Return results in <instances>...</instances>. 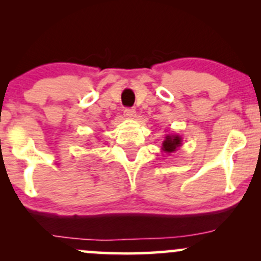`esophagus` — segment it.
<instances>
[{"instance_id": "esophagus-1", "label": "esophagus", "mask_w": 261, "mask_h": 261, "mask_svg": "<svg viewBox=\"0 0 261 261\" xmlns=\"http://www.w3.org/2000/svg\"><path fill=\"white\" fill-rule=\"evenodd\" d=\"M124 115L125 118L127 119H134L135 115H136V110H135L134 108H126V109L124 110Z\"/></svg>"}]
</instances>
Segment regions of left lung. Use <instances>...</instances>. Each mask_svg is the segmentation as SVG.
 Masks as SVG:
<instances>
[{"instance_id": "8db88e82", "label": "left lung", "mask_w": 261, "mask_h": 261, "mask_svg": "<svg viewBox=\"0 0 261 261\" xmlns=\"http://www.w3.org/2000/svg\"><path fill=\"white\" fill-rule=\"evenodd\" d=\"M164 139L166 140L162 143V149L166 153H172L181 146V137L179 135H167Z\"/></svg>"}]
</instances>
